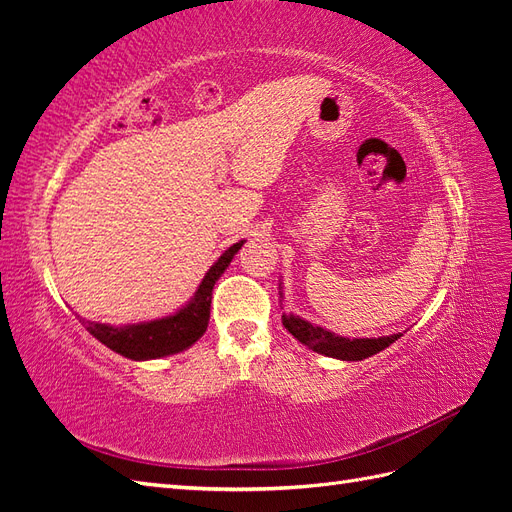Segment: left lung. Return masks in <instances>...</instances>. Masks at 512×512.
Returning <instances> with one entry per match:
<instances>
[{
  "label": "left lung",
  "mask_w": 512,
  "mask_h": 512,
  "mask_svg": "<svg viewBox=\"0 0 512 512\" xmlns=\"http://www.w3.org/2000/svg\"><path fill=\"white\" fill-rule=\"evenodd\" d=\"M280 299H284L282 284H280ZM284 327L290 335H294L307 348H312L318 354L331 356L339 361H363L371 354H378L384 348H389L401 337V333L386 335V337H342L333 331L318 327L314 322H307L301 316L282 314Z\"/></svg>",
  "instance_id": "1"
}]
</instances>
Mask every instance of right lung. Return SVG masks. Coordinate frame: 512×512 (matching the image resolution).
I'll use <instances>...</instances> for the list:
<instances>
[{
  "instance_id": "1",
  "label": "right lung",
  "mask_w": 512,
  "mask_h": 512,
  "mask_svg": "<svg viewBox=\"0 0 512 512\" xmlns=\"http://www.w3.org/2000/svg\"><path fill=\"white\" fill-rule=\"evenodd\" d=\"M245 241L230 245L228 250L213 262L211 269L205 273L203 282L196 288L194 297L185 303L175 314L149 320V322H136V324H123V327H113V324L85 320L79 316L83 327L94 335L98 342L113 352L126 356L132 361H151L162 359L188 350L196 344L209 327V314H211V294L215 282L220 280L222 273L228 269L230 260L241 250Z\"/></svg>"
}]
</instances>
